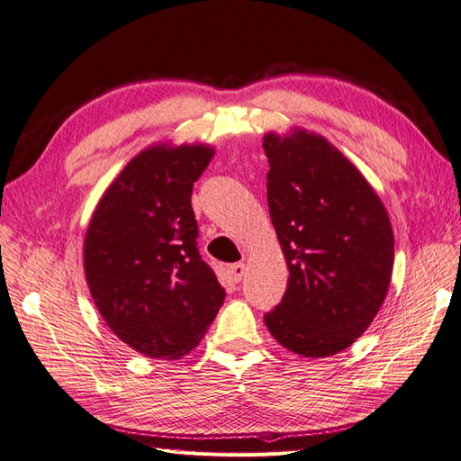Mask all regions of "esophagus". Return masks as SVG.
Listing matches in <instances>:
<instances>
[{"mask_svg": "<svg viewBox=\"0 0 461 461\" xmlns=\"http://www.w3.org/2000/svg\"><path fill=\"white\" fill-rule=\"evenodd\" d=\"M246 271H248V267H246V263H234V265H230L229 267V273H230V278L234 283H240L242 278L246 276Z\"/></svg>", "mask_w": 461, "mask_h": 461, "instance_id": "34e87169", "label": "esophagus"}]
</instances>
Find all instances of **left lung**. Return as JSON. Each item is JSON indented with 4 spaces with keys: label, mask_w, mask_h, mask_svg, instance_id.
<instances>
[{
    "label": "left lung",
    "mask_w": 461,
    "mask_h": 461,
    "mask_svg": "<svg viewBox=\"0 0 461 461\" xmlns=\"http://www.w3.org/2000/svg\"><path fill=\"white\" fill-rule=\"evenodd\" d=\"M267 203L288 267L283 302L265 313L273 339L303 357L352 346L386 298L394 234L357 167L325 136L267 132Z\"/></svg>",
    "instance_id": "obj_1"
}]
</instances>
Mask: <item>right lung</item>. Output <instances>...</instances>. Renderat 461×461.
I'll list each match as a JSON object with an SVG mask.
<instances>
[{"label":"right lung","instance_id":"obj_1","mask_svg":"<svg viewBox=\"0 0 461 461\" xmlns=\"http://www.w3.org/2000/svg\"><path fill=\"white\" fill-rule=\"evenodd\" d=\"M215 156L207 144H153L97 202L85 236L92 300L138 354L176 359L196 348L225 300L200 258L192 188Z\"/></svg>","mask_w":461,"mask_h":461}]
</instances>
